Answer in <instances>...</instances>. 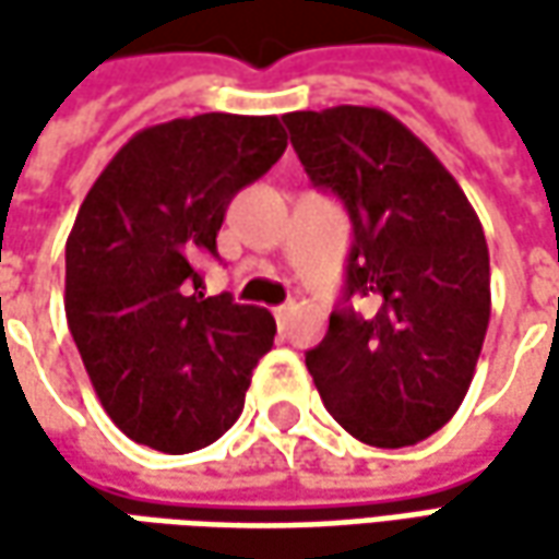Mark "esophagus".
I'll use <instances>...</instances> for the list:
<instances>
[{
	"label": "esophagus",
	"instance_id": "obj_1",
	"mask_svg": "<svg viewBox=\"0 0 559 559\" xmlns=\"http://www.w3.org/2000/svg\"><path fill=\"white\" fill-rule=\"evenodd\" d=\"M273 317H276V326H280V330H286V326H289V317H292V305H280V308L273 311Z\"/></svg>",
	"mask_w": 559,
	"mask_h": 559
}]
</instances>
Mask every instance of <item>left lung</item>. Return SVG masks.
<instances>
[{
  "label": "left lung",
  "instance_id": "obj_1",
  "mask_svg": "<svg viewBox=\"0 0 559 559\" xmlns=\"http://www.w3.org/2000/svg\"><path fill=\"white\" fill-rule=\"evenodd\" d=\"M313 186L355 226L345 292L305 355L335 423L376 448H407L457 414L476 373L491 270L473 204L444 164L382 108L283 115ZM365 298L368 311H354Z\"/></svg>",
  "mask_w": 559,
  "mask_h": 559
}]
</instances>
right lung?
<instances>
[{"instance_id": "obj_1", "label": "right lung", "mask_w": 559, "mask_h": 559, "mask_svg": "<svg viewBox=\"0 0 559 559\" xmlns=\"http://www.w3.org/2000/svg\"><path fill=\"white\" fill-rule=\"evenodd\" d=\"M286 152L280 118L195 115L140 130L98 174L64 246V313L105 414L164 454L217 441L267 355V308L204 295L226 204Z\"/></svg>"}]
</instances>
